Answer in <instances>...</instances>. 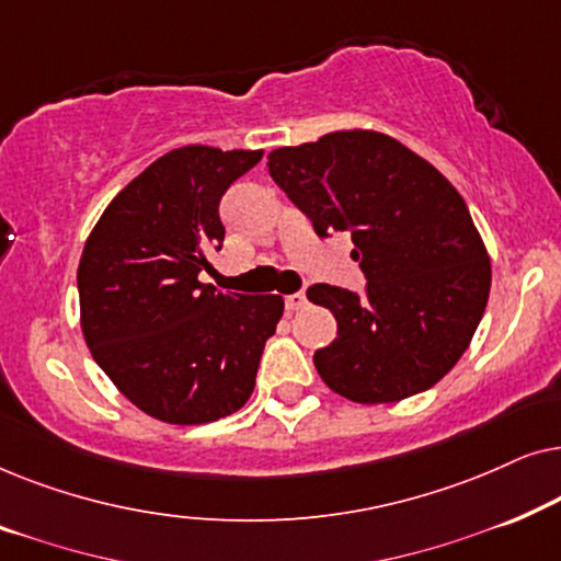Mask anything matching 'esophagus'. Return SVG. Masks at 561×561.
<instances>
[{
	"label": "esophagus",
	"mask_w": 561,
	"mask_h": 561,
	"mask_svg": "<svg viewBox=\"0 0 561 561\" xmlns=\"http://www.w3.org/2000/svg\"><path fill=\"white\" fill-rule=\"evenodd\" d=\"M304 306H306V296L304 294L286 296V309L288 311H298V309H304Z\"/></svg>",
	"instance_id": "34e87169"
}]
</instances>
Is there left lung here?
<instances>
[{
	"label": "left lung",
	"mask_w": 561,
	"mask_h": 561,
	"mask_svg": "<svg viewBox=\"0 0 561 561\" xmlns=\"http://www.w3.org/2000/svg\"><path fill=\"white\" fill-rule=\"evenodd\" d=\"M267 171L313 232H350L365 296L317 283L309 301L336 319L313 365L355 403H396L439 382L478 329L490 257L457 188L416 152L373 129L278 148Z\"/></svg>",
	"instance_id": "1"
}]
</instances>
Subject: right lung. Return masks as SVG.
Here are the masks:
<instances>
[{
    "label": "right lung",
    "mask_w": 561,
    "mask_h": 561,
    "mask_svg": "<svg viewBox=\"0 0 561 561\" xmlns=\"http://www.w3.org/2000/svg\"><path fill=\"white\" fill-rule=\"evenodd\" d=\"M263 150L186 145L129 181L79 263L91 357L148 416L194 426L240 411L255 388L280 296L221 294L198 280L221 250L219 202Z\"/></svg>",
    "instance_id": "right-lung-1"
}]
</instances>
